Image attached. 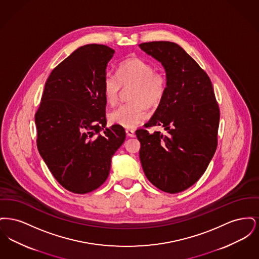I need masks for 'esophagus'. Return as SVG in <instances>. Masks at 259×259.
Masks as SVG:
<instances>
[{
	"instance_id": "34e87169",
	"label": "esophagus",
	"mask_w": 259,
	"mask_h": 259,
	"mask_svg": "<svg viewBox=\"0 0 259 259\" xmlns=\"http://www.w3.org/2000/svg\"><path fill=\"white\" fill-rule=\"evenodd\" d=\"M126 134L129 137H135V131L133 129H126Z\"/></svg>"
}]
</instances>
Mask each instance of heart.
Masks as SVG:
<instances>
[{"mask_svg": "<svg viewBox=\"0 0 259 259\" xmlns=\"http://www.w3.org/2000/svg\"><path fill=\"white\" fill-rule=\"evenodd\" d=\"M129 100L110 114V120L126 128H134L148 117V107L158 106L164 98L168 79L161 71L140 57H129L119 63L116 74L108 72L103 80V92L111 106L118 102L122 87H131Z\"/></svg>", "mask_w": 259, "mask_h": 259, "instance_id": "heart-1", "label": "heart"}]
</instances>
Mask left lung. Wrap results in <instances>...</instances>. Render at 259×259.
Here are the masks:
<instances>
[{
    "mask_svg": "<svg viewBox=\"0 0 259 259\" xmlns=\"http://www.w3.org/2000/svg\"><path fill=\"white\" fill-rule=\"evenodd\" d=\"M141 50L161 62L167 91L146 128L161 125L165 133L138 129L140 159L148 181L167 193L194 185L218 147L220 108L209 75L179 45L149 41Z\"/></svg>",
    "mask_w": 259,
    "mask_h": 259,
    "instance_id": "obj_1",
    "label": "left lung"
}]
</instances>
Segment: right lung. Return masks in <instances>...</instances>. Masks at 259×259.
<instances>
[{"mask_svg":"<svg viewBox=\"0 0 259 259\" xmlns=\"http://www.w3.org/2000/svg\"><path fill=\"white\" fill-rule=\"evenodd\" d=\"M113 53L96 44L74 50L50 73L35 114L40 156L55 180L76 194L106 182L126 138L120 125L106 128L103 80Z\"/></svg>","mask_w":259,"mask_h":259,"instance_id":"obj_1","label":"right lung"}]
</instances>
